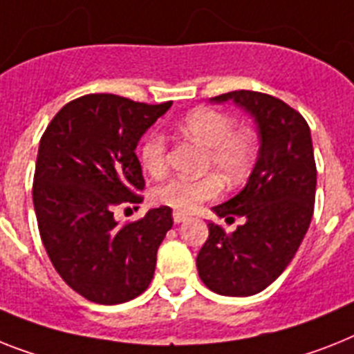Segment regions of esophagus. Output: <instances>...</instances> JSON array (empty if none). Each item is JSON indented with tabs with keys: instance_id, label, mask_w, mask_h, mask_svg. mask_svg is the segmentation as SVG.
I'll list each match as a JSON object with an SVG mask.
<instances>
[{
	"instance_id": "34e87169",
	"label": "esophagus",
	"mask_w": 354,
	"mask_h": 354,
	"mask_svg": "<svg viewBox=\"0 0 354 354\" xmlns=\"http://www.w3.org/2000/svg\"><path fill=\"white\" fill-rule=\"evenodd\" d=\"M186 218H188V215H186V213L174 212V223H175V224H180V223H184V221H186Z\"/></svg>"
}]
</instances>
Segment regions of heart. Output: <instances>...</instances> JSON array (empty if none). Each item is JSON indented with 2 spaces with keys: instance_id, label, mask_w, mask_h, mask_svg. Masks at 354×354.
I'll return each instance as SVG.
<instances>
[{
  "instance_id": "b5f03b06",
  "label": "heart",
  "mask_w": 354,
  "mask_h": 354,
  "mask_svg": "<svg viewBox=\"0 0 354 354\" xmlns=\"http://www.w3.org/2000/svg\"><path fill=\"white\" fill-rule=\"evenodd\" d=\"M180 130L208 150V168H213L227 183H239L248 175L253 159L255 146L248 131L235 130V122L230 115L209 108L195 110L180 122ZM141 165L151 177L162 175L166 170V141L165 137L151 131L146 136L139 151ZM223 183L217 175L203 179H174L166 180L153 188L151 197L157 204L179 212H192L201 203L217 198Z\"/></svg>"
}]
</instances>
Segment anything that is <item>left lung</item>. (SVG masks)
Returning <instances> with one entry per match:
<instances>
[{"mask_svg": "<svg viewBox=\"0 0 354 354\" xmlns=\"http://www.w3.org/2000/svg\"><path fill=\"white\" fill-rule=\"evenodd\" d=\"M227 101L250 113L261 146L246 186L212 208L218 217H242L244 224L226 235L208 223L197 271L215 293L251 297L282 275L302 244L313 217L317 166L308 122L284 101L251 90L209 99Z\"/></svg>", "mask_w": 354, "mask_h": 354, "instance_id": "left-lung-1", "label": "left lung"}]
</instances>
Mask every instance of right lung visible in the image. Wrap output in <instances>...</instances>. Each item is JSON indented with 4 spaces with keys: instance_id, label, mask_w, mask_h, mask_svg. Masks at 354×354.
Instances as JSON below:
<instances>
[{
    "instance_id": "right-lung-1",
    "label": "right lung",
    "mask_w": 354,
    "mask_h": 354,
    "mask_svg": "<svg viewBox=\"0 0 354 354\" xmlns=\"http://www.w3.org/2000/svg\"><path fill=\"white\" fill-rule=\"evenodd\" d=\"M170 106L90 93L61 108L41 137L32 189L41 241L61 279L90 302H128L153 279L171 209H148L127 226L113 212L141 203L136 148Z\"/></svg>"
}]
</instances>
